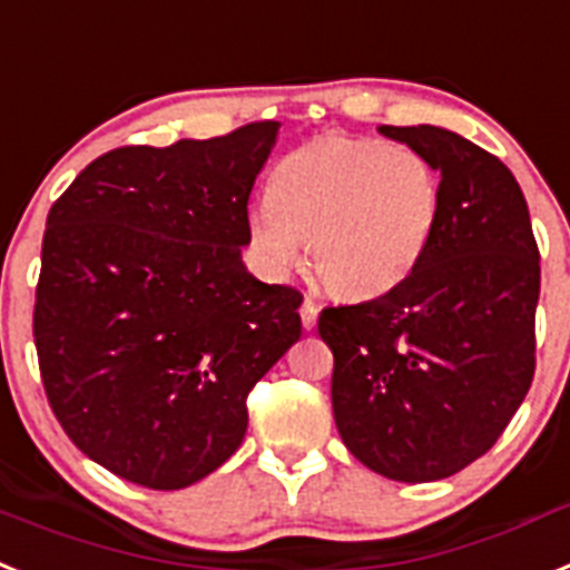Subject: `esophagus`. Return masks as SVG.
<instances>
[{
    "label": "esophagus",
    "instance_id": "esophagus-1",
    "mask_svg": "<svg viewBox=\"0 0 570 570\" xmlns=\"http://www.w3.org/2000/svg\"><path fill=\"white\" fill-rule=\"evenodd\" d=\"M317 314H320V305L314 303L311 296H305L303 305H299V317H303V325L308 328V332L317 325Z\"/></svg>",
    "mask_w": 570,
    "mask_h": 570
}]
</instances>
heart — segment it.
Listing matches in <instances>:
<instances>
[{"mask_svg":"<svg viewBox=\"0 0 570 570\" xmlns=\"http://www.w3.org/2000/svg\"><path fill=\"white\" fill-rule=\"evenodd\" d=\"M441 222V175L417 149L372 138L323 135L274 173L271 196L250 207L247 227L274 274L299 259L348 299L395 291L430 250Z\"/></svg>","mask_w":570,"mask_h":570,"instance_id":"heart-1","label":"heart"}]
</instances>
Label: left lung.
<instances>
[{
  "instance_id": "left-lung-1",
  "label": "left lung",
  "mask_w": 570,
  "mask_h": 570,
  "mask_svg": "<svg viewBox=\"0 0 570 570\" xmlns=\"http://www.w3.org/2000/svg\"><path fill=\"white\" fill-rule=\"evenodd\" d=\"M441 175V222L395 291L323 308L332 406L354 459L395 481H438L481 459L537 368L539 247L517 178L441 126H381Z\"/></svg>"
}]
</instances>
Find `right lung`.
I'll use <instances>...</instances> for the list:
<instances>
[{
    "mask_svg": "<svg viewBox=\"0 0 570 570\" xmlns=\"http://www.w3.org/2000/svg\"><path fill=\"white\" fill-rule=\"evenodd\" d=\"M279 124L120 146L53 202L33 343L53 415L91 461L153 490L225 464L247 395L303 334V294L247 274V202Z\"/></svg>",
    "mask_w": 570,
    "mask_h": 570,
    "instance_id": "right-lung-1",
    "label": "right lung"
}]
</instances>
